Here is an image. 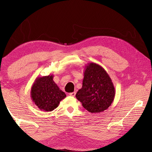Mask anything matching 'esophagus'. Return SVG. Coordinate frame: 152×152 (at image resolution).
Wrapping results in <instances>:
<instances>
[{
  "mask_svg": "<svg viewBox=\"0 0 152 152\" xmlns=\"http://www.w3.org/2000/svg\"><path fill=\"white\" fill-rule=\"evenodd\" d=\"M69 95L71 96H74L76 95V92H72V93H69Z\"/></svg>",
  "mask_w": 152,
  "mask_h": 152,
  "instance_id": "34e87169",
  "label": "esophagus"
}]
</instances>
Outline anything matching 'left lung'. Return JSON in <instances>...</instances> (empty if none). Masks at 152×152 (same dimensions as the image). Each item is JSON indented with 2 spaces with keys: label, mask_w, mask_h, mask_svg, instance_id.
I'll return each mask as SVG.
<instances>
[{
  "label": "left lung",
  "mask_w": 152,
  "mask_h": 152,
  "mask_svg": "<svg viewBox=\"0 0 152 152\" xmlns=\"http://www.w3.org/2000/svg\"><path fill=\"white\" fill-rule=\"evenodd\" d=\"M82 88L76 95L83 107L91 113L108 109L114 101L115 90L108 74L99 64L89 63L85 66Z\"/></svg>",
  "instance_id": "1"
}]
</instances>
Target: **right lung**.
<instances>
[{
	"label": "right lung",
	"instance_id": "add662e5",
	"mask_svg": "<svg viewBox=\"0 0 152 152\" xmlns=\"http://www.w3.org/2000/svg\"><path fill=\"white\" fill-rule=\"evenodd\" d=\"M53 79V74L37 77L31 87V100L40 110L53 111L66 97L65 93L60 89Z\"/></svg>",
	"mask_w": 152,
	"mask_h": 152
}]
</instances>
